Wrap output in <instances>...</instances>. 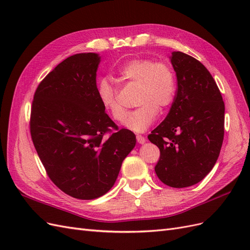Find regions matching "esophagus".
Returning a JSON list of instances; mask_svg holds the SVG:
<instances>
[{
    "instance_id": "esophagus-1",
    "label": "esophagus",
    "mask_w": 250,
    "mask_h": 250,
    "mask_svg": "<svg viewBox=\"0 0 250 250\" xmlns=\"http://www.w3.org/2000/svg\"><path fill=\"white\" fill-rule=\"evenodd\" d=\"M137 141L139 144H144L146 142V139L143 137V135H137Z\"/></svg>"
}]
</instances>
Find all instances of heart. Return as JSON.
I'll use <instances>...</instances> for the list:
<instances>
[{
  "instance_id": "obj_1",
  "label": "heart",
  "mask_w": 250,
  "mask_h": 250,
  "mask_svg": "<svg viewBox=\"0 0 250 250\" xmlns=\"http://www.w3.org/2000/svg\"><path fill=\"white\" fill-rule=\"evenodd\" d=\"M120 76L129 82L137 83L140 89L137 104L140 106L128 113L120 103L118 88L108 79L98 83L97 93L103 108L117 122H122L128 129L143 132L154 122L160 108L172 104L176 92V78L172 67L165 62L152 59L137 58L127 62L120 70Z\"/></svg>"
}]
</instances>
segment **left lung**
Returning a JSON list of instances; mask_svg holds the SVG:
<instances>
[{"instance_id":"obj_1","label":"left lung","mask_w":250,"mask_h":250,"mask_svg":"<svg viewBox=\"0 0 250 250\" xmlns=\"http://www.w3.org/2000/svg\"><path fill=\"white\" fill-rule=\"evenodd\" d=\"M171 63L177 89L168 116L148 139L161 151L157 177L172 188L201 181L215 166L224 137V102L208 69L183 52Z\"/></svg>"}]
</instances>
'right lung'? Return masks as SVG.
I'll use <instances>...</instances> for the list:
<instances>
[{"mask_svg": "<svg viewBox=\"0 0 250 250\" xmlns=\"http://www.w3.org/2000/svg\"><path fill=\"white\" fill-rule=\"evenodd\" d=\"M100 56L67 57L37 86L30 132L50 179L65 194L89 200L115 185L135 135L119 129L97 93Z\"/></svg>", "mask_w": 250, "mask_h": 250, "instance_id": "add662e5", "label": "right lung"}]
</instances>
